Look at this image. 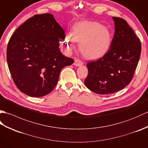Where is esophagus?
<instances>
[{
	"label": "esophagus",
	"mask_w": 148,
	"mask_h": 148,
	"mask_svg": "<svg viewBox=\"0 0 148 148\" xmlns=\"http://www.w3.org/2000/svg\"><path fill=\"white\" fill-rule=\"evenodd\" d=\"M83 64V62L79 58H77V59L75 60V62L74 63V65H76V66H79V65H81Z\"/></svg>",
	"instance_id": "obj_1"
}]
</instances>
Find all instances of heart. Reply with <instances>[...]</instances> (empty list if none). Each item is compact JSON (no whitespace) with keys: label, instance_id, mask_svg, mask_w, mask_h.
Returning <instances> with one entry per match:
<instances>
[{"label":"heart","instance_id":"obj_1","mask_svg":"<svg viewBox=\"0 0 148 148\" xmlns=\"http://www.w3.org/2000/svg\"><path fill=\"white\" fill-rule=\"evenodd\" d=\"M111 40V32L102 25L83 21L74 25L72 34L66 36L64 42L69 49L74 48V41L79 42L81 51L86 58L97 59L109 51Z\"/></svg>","mask_w":148,"mask_h":148}]
</instances>
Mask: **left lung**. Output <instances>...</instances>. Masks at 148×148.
I'll list each match as a JSON object with an SVG mask.
<instances>
[{
  "instance_id": "left-lung-1",
  "label": "left lung",
  "mask_w": 148,
  "mask_h": 148,
  "mask_svg": "<svg viewBox=\"0 0 148 148\" xmlns=\"http://www.w3.org/2000/svg\"><path fill=\"white\" fill-rule=\"evenodd\" d=\"M115 32L109 51L102 57L87 63L86 86L100 95L123 89L134 77L139 62L141 44L124 19L112 17Z\"/></svg>"
}]
</instances>
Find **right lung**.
I'll return each instance as SVG.
<instances>
[{"mask_svg": "<svg viewBox=\"0 0 148 148\" xmlns=\"http://www.w3.org/2000/svg\"><path fill=\"white\" fill-rule=\"evenodd\" d=\"M65 32L51 14H36L12 34L7 62L16 86L32 97L48 95L58 83L64 67L74 60L62 54L60 39Z\"/></svg>", "mask_w": 148, "mask_h": 148, "instance_id": "1", "label": "right lung"}]
</instances>
